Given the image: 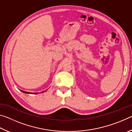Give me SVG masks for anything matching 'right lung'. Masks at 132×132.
Masks as SVG:
<instances>
[{"label": "right lung", "instance_id": "obj_1", "mask_svg": "<svg viewBox=\"0 0 132 132\" xmlns=\"http://www.w3.org/2000/svg\"><path fill=\"white\" fill-rule=\"evenodd\" d=\"M21 91H22V92L24 93H26V94H38V93H29V92H26V91H22V90H20ZM43 92H44V91H43ZM42 92V93H43Z\"/></svg>", "mask_w": 132, "mask_h": 132}]
</instances>
